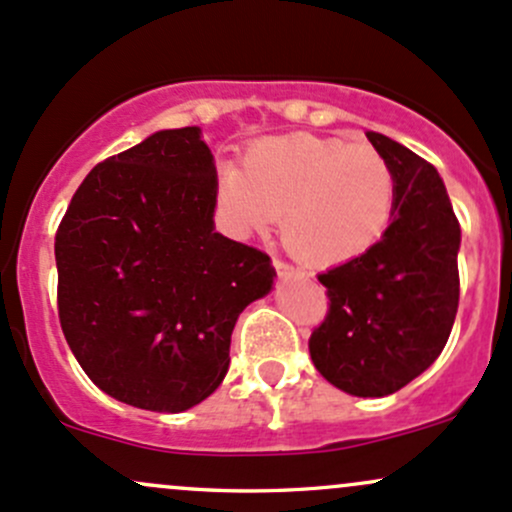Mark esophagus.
<instances>
[{
	"instance_id": "34e87169",
	"label": "esophagus",
	"mask_w": 512,
	"mask_h": 512,
	"mask_svg": "<svg viewBox=\"0 0 512 512\" xmlns=\"http://www.w3.org/2000/svg\"><path fill=\"white\" fill-rule=\"evenodd\" d=\"M273 266H276L278 276H283V278H290V276H295V273H298L293 266H290V263L280 261V258H276V261H273Z\"/></svg>"
}]
</instances>
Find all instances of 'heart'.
<instances>
[{
	"mask_svg": "<svg viewBox=\"0 0 512 512\" xmlns=\"http://www.w3.org/2000/svg\"><path fill=\"white\" fill-rule=\"evenodd\" d=\"M219 205L236 232H268L317 266L364 256L395 210V173L378 148L339 136L283 134L256 141L244 168L219 173Z\"/></svg>",
	"mask_w": 512,
	"mask_h": 512,
	"instance_id": "b5f03b06",
	"label": "heart"
}]
</instances>
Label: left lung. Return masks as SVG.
Returning a JSON list of instances; mask_svg holds the SVG:
<instances>
[{"label":"left lung","instance_id":"1","mask_svg":"<svg viewBox=\"0 0 512 512\" xmlns=\"http://www.w3.org/2000/svg\"><path fill=\"white\" fill-rule=\"evenodd\" d=\"M395 173V210L364 256L317 280L329 310L310 356L332 386L383 398L408 386L447 344L459 307V219L432 163L388 136L366 131Z\"/></svg>","mask_w":512,"mask_h":512}]
</instances>
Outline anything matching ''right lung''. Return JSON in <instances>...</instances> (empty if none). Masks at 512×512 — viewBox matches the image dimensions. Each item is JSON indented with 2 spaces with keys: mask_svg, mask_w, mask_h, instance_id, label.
Instances as JSON below:
<instances>
[{
  "mask_svg": "<svg viewBox=\"0 0 512 512\" xmlns=\"http://www.w3.org/2000/svg\"><path fill=\"white\" fill-rule=\"evenodd\" d=\"M217 168L197 126L97 163L56 232L58 317L82 371L141 410L183 412L224 381L234 324L276 268L214 232Z\"/></svg>",
  "mask_w": 512,
  "mask_h": 512,
  "instance_id": "1",
  "label": "right lung"
}]
</instances>
